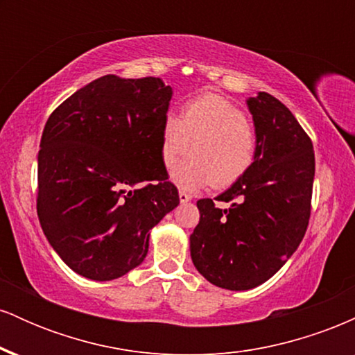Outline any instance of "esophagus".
Returning <instances> with one entry per match:
<instances>
[{
  "mask_svg": "<svg viewBox=\"0 0 355 355\" xmlns=\"http://www.w3.org/2000/svg\"><path fill=\"white\" fill-rule=\"evenodd\" d=\"M178 197H180V202H182V203L191 200V195L189 193V191H185V190L178 191Z\"/></svg>",
  "mask_w": 355,
  "mask_h": 355,
  "instance_id": "obj_1",
  "label": "esophagus"
}]
</instances>
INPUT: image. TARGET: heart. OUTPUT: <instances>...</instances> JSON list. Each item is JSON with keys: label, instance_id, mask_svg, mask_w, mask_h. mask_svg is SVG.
<instances>
[{"label": "heart", "instance_id": "1", "mask_svg": "<svg viewBox=\"0 0 355 355\" xmlns=\"http://www.w3.org/2000/svg\"><path fill=\"white\" fill-rule=\"evenodd\" d=\"M257 144L255 126L242 110L215 93H203L183 105L180 116H165L160 157L172 168L190 146L191 157L175 168L173 182L185 190L209 183L227 189L254 164Z\"/></svg>", "mask_w": 355, "mask_h": 355}]
</instances>
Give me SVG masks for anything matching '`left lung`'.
<instances>
[{
    "instance_id": "8db88e82",
    "label": "left lung",
    "mask_w": 355,
    "mask_h": 355,
    "mask_svg": "<svg viewBox=\"0 0 355 355\" xmlns=\"http://www.w3.org/2000/svg\"><path fill=\"white\" fill-rule=\"evenodd\" d=\"M257 155L248 172L215 200L197 202L200 222L190 235L195 267L229 291L263 284L302 242L312 209L315 157L311 137L282 101L260 92L248 100Z\"/></svg>"
}]
</instances>
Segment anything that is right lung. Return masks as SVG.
<instances>
[{
	"instance_id": "1",
	"label": "right lung",
	"mask_w": 355,
	"mask_h": 355,
	"mask_svg": "<svg viewBox=\"0 0 355 355\" xmlns=\"http://www.w3.org/2000/svg\"><path fill=\"white\" fill-rule=\"evenodd\" d=\"M170 98L160 78L107 75L48 118L36 211L48 242L76 274L113 280L140 266L148 230L180 203L160 157Z\"/></svg>"
}]
</instances>
